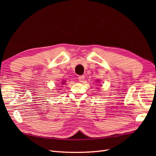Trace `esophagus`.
Here are the masks:
<instances>
[{
    "label": "esophagus",
    "mask_w": 156,
    "mask_h": 156,
    "mask_svg": "<svg viewBox=\"0 0 156 156\" xmlns=\"http://www.w3.org/2000/svg\"><path fill=\"white\" fill-rule=\"evenodd\" d=\"M84 78H85V76H83V75L78 76V80L80 82H83L84 80Z\"/></svg>",
    "instance_id": "1"
}]
</instances>
